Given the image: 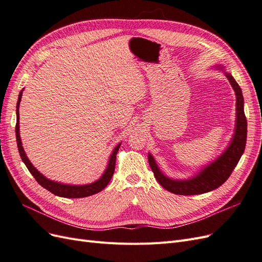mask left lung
<instances>
[{"label":"left lung","mask_w":262,"mask_h":262,"mask_svg":"<svg viewBox=\"0 0 262 262\" xmlns=\"http://www.w3.org/2000/svg\"><path fill=\"white\" fill-rule=\"evenodd\" d=\"M217 68L225 73L236 95L235 132L232 142L224 150V153L221 154V156H219L215 161L212 162L208 166H205L194 177L185 180H175L169 177H166L160 170V168H158L154 157L148 153V164L150 166V169L154 172L156 180L167 191L175 194H201L219 188L231 176V173L236 167V165L238 164L245 150L246 140H247V120H246V116L244 113V97L242 90L239 85L235 81V78L231 74H227L225 72L223 67L219 66Z\"/></svg>","instance_id":"left-lung-1"}]
</instances>
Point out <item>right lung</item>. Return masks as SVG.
Instances as JSON below:
<instances>
[{
    "instance_id": "add662e5",
    "label": "right lung",
    "mask_w": 262,
    "mask_h": 262,
    "mask_svg": "<svg viewBox=\"0 0 262 262\" xmlns=\"http://www.w3.org/2000/svg\"><path fill=\"white\" fill-rule=\"evenodd\" d=\"M21 95H23V90L20 91V93L18 95V100H17V105H16L17 120H16V128H15V132H16L17 147H18V152H19L21 161L25 163L26 167L28 168L31 175L34 176V178L37 180L38 184L42 186L45 189L48 190V191H50L51 193H53L55 195H59V196H63V198H85V196L96 194L99 191H101L102 189H105L114 175L115 167H116V158H117L116 155H117L119 147H120L121 144L119 143L115 147V149L113 150V154L110 155L106 170L104 171V173H102V176L98 180L93 182V184L83 185V186H73V185L61 184V182H57V181H53V180L46 178L42 173L39 172L34 167L33 164L30 163L28 157L26 156L25 150H24V148L21 146V140H20V136H19V102L21 99Z\"/></svg>"
}]
</instances>
